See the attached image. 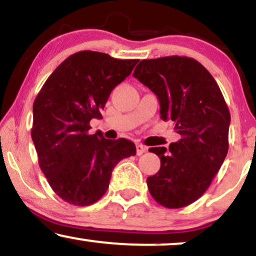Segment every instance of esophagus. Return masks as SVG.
Listing matches in <instances>:
<instances>
[{
    "label": "esophagus",
    "mask_w": 256,
    "mask_h": 256,
    "mask_svg": "<svg viewBox=\"0 0 256 256\" xmlns=\"http://www.w3.org/2000/svg\"><path fill=\"white\" fill-rule=\"evenodd\" d=\"M136 149H137V155H142V154H144L146 152L148 148L146 146H143V144L137 143L136 144Z\"/></svg>",
    "instance_id": "esophagus-1"
}]
</instances>
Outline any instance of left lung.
I'll return each instance as SVG.
<instances>
[{"label":"left lung","instance_id":"obj_1","mask_svg":"<svg viewBox=\"0 0 256 256\" xmlns=\"http://www.w3.org/2000/svg\"><path fill=\"white\" fill-rule=\"evenodd\" d=\"M134 78L156 94L163 120H173L180 140L150 148L161 168L146 178L152 198L167 208L198 200L210 187L229 149L230 112L217 82L184 56L143 60Z\"/></svg>","mask_w":256,"mask_h":256}]
</instances>
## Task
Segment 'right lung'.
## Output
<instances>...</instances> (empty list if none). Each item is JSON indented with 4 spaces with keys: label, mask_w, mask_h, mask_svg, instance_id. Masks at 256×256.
Returning <instances> with one entry per match:
<instances>
[{
    "label": "right lung",
    "mask_w": 256,
    "mask_h": 256,
    "mask_svg": "<svg viewBox=\"0 0 256 256\" xmlns=\"http://www.w3.org/2000/svg\"><path fill=\"white\" fill-rule=\"evenodd\" d=\"M137 62L76 52L54 69L36 95L30 134L40 169L54 192L69 204L96 202L108 188L116 163L136 155L134 142L106 140L100 131L90 134L89 122L101 118L110 92Z\"/></svg>",
    "instance_id": "right-lung-1"
}]
</instances>
